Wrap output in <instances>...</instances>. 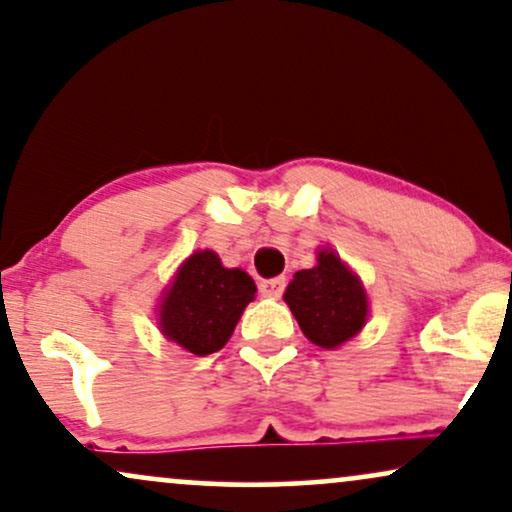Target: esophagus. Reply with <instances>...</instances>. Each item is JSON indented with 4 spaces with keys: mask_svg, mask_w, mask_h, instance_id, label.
<instances>
[{
    "mask_svg": "<svg viewBox=\"0 0 512 512\" xmlns=\"http://www.w3.org/2000/svg\"><path fill=\"white\" fill-rule=\"evenodd\" d=\"M284 287H287V280H284V277H272V280H263L258 284V291L268 298H280L284 294Z\"/></svg>",
    "mask_w": 512,
    "mask_h": 512,
    "instance_id": "esophagus-1",
    "label": "esophagus"
}]
</instances>
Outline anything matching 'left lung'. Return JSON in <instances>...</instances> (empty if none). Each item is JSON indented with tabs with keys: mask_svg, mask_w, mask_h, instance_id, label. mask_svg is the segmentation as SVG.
Returning a JSON list of instances; mask_svg holds the SVG:
<instances>
[{
	"mask_svg": "<svg viewBox=\"0 0 512 512\" xmlns=\"http://www.w3.org/2000/svg\"><path fill=\"white\" fill-rule=\"evenodd\" d=\"M308 341L320 348H338L364 329L369 320V296L357 272L334 249H317V263L298 270L284 291Z\"/></svg>",
	"mask_w": 512,
	"mask_h": 512,
	"instance_id": "1",
	"label": "left lung"
}]
</instances>
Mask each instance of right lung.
<instances>
[{
    "mask_svg": "<svg viewBox=\"0 0 512 512\" xmlns=\"http://www.w3.org/2000/svg\"><path fill=\"white\" fill-rule=\"evenodd\" d=\"M256 284L242 268H225L216 251L199 249L178 265L157 303V327L171 343L204 357L221 350L254 301Z\"/></svg>",
    "mask_w": 512,
    "mask_h": 512,
    "instance_id": "obj_1",
    "label": "right lung"
}]
</instances>
